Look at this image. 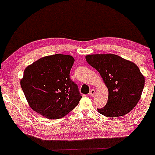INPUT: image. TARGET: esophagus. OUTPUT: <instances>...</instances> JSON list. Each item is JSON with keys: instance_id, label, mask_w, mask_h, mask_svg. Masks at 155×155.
Masks as SVG:
<instances>
[{"instance_id": "obj_1", "label": "esophagus", "mask_w": 155, "mask_h": 155, "mask_svg": "<svg viewBox=\"0 0 155 155\" xmlns=\"http://www.w3.org/2000/svg\"><path fill=\"white\" fill-rule=\"evenodd\" d=\"M94 94H95V90H90V93H89V95H90V97H92V96H94Z\"/></svg>"}]
</instances>
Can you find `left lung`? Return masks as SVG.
Masks as SVG:
<instances>
[{
	"label": "left lung",
	"instance_id": "left-lung-1",
	"mask_svg": "<svg viewBox=\"0 0 155 155\" xmlns=\"http://www.w3.org/2000/svg\"><path fill=\"white\" fill-rule=\"evenodd\" d=\"M86 61L100 74L109 91L107 104L97 109L107 117L132 111L140 99L145 77L134 63L112 54L87 55Z\"/></svg>",
	"mask_w": 155,
	"mask_h": 155
}]
</instances>
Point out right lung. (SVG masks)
Listing matches in <instances>:
<instances>
[{
    "label": "right lung",
    "mask_w": 155,
    "mask_h": 155,
    "mask_svg": "<svg viewBox=\"0 0 155 155\" xmlns=\"http://www.w3.org/2000/svg\"><path fill=\"white\" fill-rule=\"evenodd\" d=\"M75 59L70 55L42 57L24 71L20 85L29 107L46 118L57 119L71 111L82 96L70 78Z\"/></svg>",
    "instance_id": "right-lung-1"
}]
</instances>
